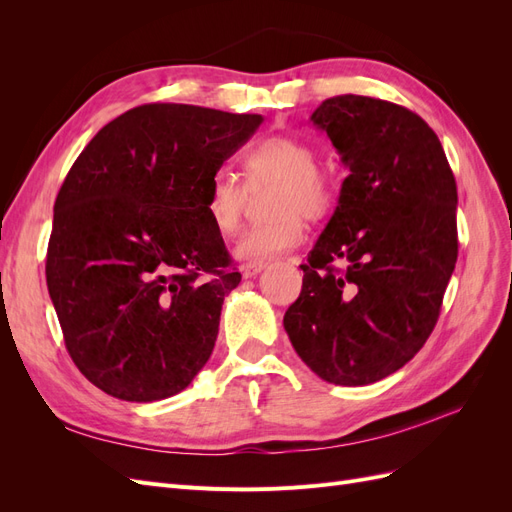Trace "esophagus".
I'll return each mask as SVG.
<instances>
[{
    "instance_id": "34e87169",
    "label": "esophagus",
    "mask_w": 512,
    "mask_h": 512,
    "mask_svg": "<svg viewBox=\"0 0 512 512\" xmlns=\"http://www.w3.org/2000/svg\"><path fill=\"white\" fill-rule=\"evenodd\" d=\"M265 267H267L265 260H254V262H247V265H243L241 273H243V277L247 280V277H256Z\"/></svg>"
}]
</instances>
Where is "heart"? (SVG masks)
I'll return each instance as SVG.
<instances>
[{
  "label": "heart",
  "instance_id": "b5f03b06",
  "mask_svg": "<svg viewBox=\"0 0 512 512\" xmlns=\"http://www.w3.org/2000/svg\"><path fill=\"white\" fill-rule=\"evenodd\" d=\"M316 162V149L309 143L273 136L247 151L245 183L224 170L211 179L205 211L222 237H232L241 228L252 194L271 190L267 196L271 218L237 241V258L254 262L288 252L301 243L305 218L322 220L335 209L337 181Z\"/></svg>",
  "mask_w": 512,
  "mask_h": 512
}]
</instances>
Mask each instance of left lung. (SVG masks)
Instances as JSON below:
<instances>
[{
	"instance_id": "obj_1",
	"label": "left lung",
	"mask_w": 512,
	"mask_h": 512,
	"mask_svg": "<svg viewBox=\"0 0 512 512\" xmlns=\"http://www.w3.org/2000/svg\"><path fill=\"white\" fill-rule=\"evenodd\" d=\"M309 121L350 175L284 329L316 376L365 386L404 367L436 327L457 262V183L436 132L404 106L346 94Z\"/></svg>"
}]
</instances>
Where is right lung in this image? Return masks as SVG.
Returning a JSON list of instances; mask_svg holds the SVG:
<instances>
[{"label":"right lung","mask_w":512,"mask_h":512,"mask_svg":"<svg viewBox=\"0 0 512 512\" xmlns=\"http://www.w3.org/2000/svg\"><path fill=\"white\" fill-rule=\"evenodd\" d=\"M262 115L143 104L91 138L55 200L46 286L74 365L106 395L181 393L237 288L205 211L211 179Z\"/></svg>","instance_id":"add662e5"}]
</instances>
